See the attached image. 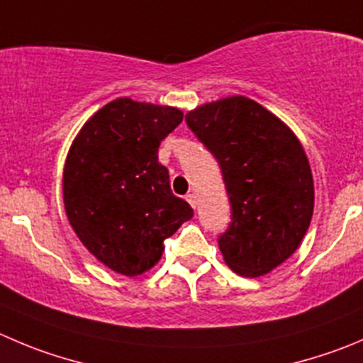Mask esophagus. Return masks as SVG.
<instances>
[{"mask_svg": "<svg viewBox=\"0 0 363 363\" xmlns=\"http://www.w3.org/2000/svg\"><path fill=\"white\" fill-rule=\"evenodd\" d=\"M185 199H187L189 205H191L192 208H196V206H198V198H196V194H187L185 196Z\"/></svg>", "mask_w": 363, "mask_h": 363, "instance_id": "34e87169", "label": "esophagus"}]
</instances>
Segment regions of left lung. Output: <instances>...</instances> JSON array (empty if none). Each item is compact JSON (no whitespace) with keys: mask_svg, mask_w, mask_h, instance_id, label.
Masks as SVG:
<instances>
[{"mask_svg":"<svg viewBox=\"0 0 363 363\" xmlns=\"http://www.w3.org/2000/svg\"><path fill=\"white\" fill-rule=\"evenodd\" d=\"M216 157L231 203L219 250L231 271L258 278L299 247L313 213V178L298 137L246 96L196 106L185 116Z\"/></svg>","mask_w":363,"mask_h":363,"instance_id":"1","label":"left lung"}]
</instances>
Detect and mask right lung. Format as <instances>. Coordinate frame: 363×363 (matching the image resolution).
<instances>
[{"instance_id":"add662e5","label":"right lung","mask_w":363,"mask_h":363,"mask_svg":"<svg viewBox=\"0 0 363 363\" xmlns=\"http://www.w3.org/2000/svg\"><path fill=\"white\" fill-rule=\"evenodd\" d=\"M184 121L174 106L117 98L82 126L69 147L62 191L69 224L89 253L117 274L158 264L164 240L194 216L176 198L158 147Z\"/></svg>"}]
</instances>
